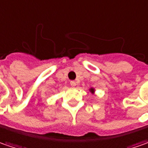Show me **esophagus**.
Returning <instances> with one entry per match:
<instances>
[{
  "instance_id": "34e87169",
  "label": "esophagus",
  "mask_w": 148,
  "mask_h": 148,
  "mask_svg": "<svg viewBox=\"0 0 148 148\" xmlns=\"http://www.w3.org/2000/svg\"><path fill=\"white\" fill-rule=\"evenodd\" d=\"M70 85H71V87H75L77 85V83H76L75 81H71L70 82Z\"/></svg>"
}]
</instances>
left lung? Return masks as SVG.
<instances>
[{
	"instance_id": "8db88e82",
	"label": "left lung",
	"mask_w": 148,
	"mask_h": 148,
	"mask_svg": "<svg viewBox=\"0 0 148 148\" xmlns=\"http://www.w3.org/2000/svg\"><path fill=\"white\" fill-rule=\"evenodd\" d=\"M90 91H91V93H94V91H95V89H94V88H90Z\"/></svg>"
}]
</instances>
